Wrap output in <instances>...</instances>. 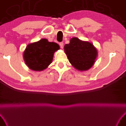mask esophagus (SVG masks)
<instances>
[{
	"mask_svg": "<svg viewBox=\"0 0 126 126\" xmlns=\"http://www.w3.org/2000/svg\"><path fill=\"white\" fill-rule=\"evenodd\" d=\"M59 46H60V47H61V49H63V43H62H62H60Z\"/></svg>",
	"mask_w": 126,
	"mask_h": 126,
	"instance_id": "esophagus-1",
	"label": "esophagus"
}]
</instances>
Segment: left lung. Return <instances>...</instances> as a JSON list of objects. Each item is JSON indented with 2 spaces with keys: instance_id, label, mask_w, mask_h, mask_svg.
Returning <instances> with one entry per match:
<instances>
[{
  "instance_id": "1",
  "label": "left lung",
  "mask_w": 126,
  "mask_h": 126,
  "mask_svg": "<svg viewBox=\"0 0 126 126\" xmlns=\"http://www.w3.org/2000/svg\"><path fill=\"white\" fill-rule=\"evenodd\" d=\"M64 51L73 67L80 71H87L93 66L97 55L93 44L73 37L64 45Z\"/></svg>"
}]
</instances>
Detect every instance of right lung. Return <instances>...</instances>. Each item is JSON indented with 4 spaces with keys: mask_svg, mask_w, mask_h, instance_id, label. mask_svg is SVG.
Masks as SVG:
<instances>
[{
    "mask_svg": "<svg viewBox=\"0 0 126 126\" xmlns=\"http://www.w3.org/2000/svg\"><path fill=\"white\" fill-rule=\"evenodd\" d=\"M59 48L58 44L46 39L30 44L23 53L26 64L33 71H43L52 62L54 54Z\"/></svg>",
    "mask_w": 126,
    "mask_h": 126,
    "instance_id": "add662e5",
    "label": "right lung"
}]
</instances>
